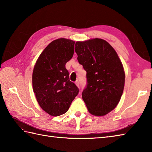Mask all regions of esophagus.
Listing matches in <instances>:
<instances>
[{
  "label": "esophagus",
  "instance_id": "esophagus-1",
  "mask_svg": "<svg viewBox=\"0 0 152 152\" xmlns=\"http://www.w3.org/2000/svg\"><path fill=\"white\" fill-rule=\"evenodd\" d=\"M75 83H76V85L78 86V87H79V85H80V83H79V80H76V82H75Z\"/></svg>",
  "mask_w": 152,
  "mask_h": 152
}]
</instances>
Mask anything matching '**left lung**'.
<instances>
[{
	"instance_id": "left-lung-1",
	"label": "left lung",
	"mask_w": 152,
	"mask_h": 152,
	"mask_svg": "<svg viewBox=\"0 0 152 152\" xmlns=\"http://www.w3.org/2000/svg\"><path fill=\"white\" fill-rule=\"evenodd\" d=\"M75 51L87 72L83 101L91 114L104 115L116 107L124 91L125 72L121 61L114 48L100 38L77 42Z\"/></svg>"
}]
</instances>
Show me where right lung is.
Returning <instances> with one entry per match:
<instances>
[{
	"instance_id": "add662e5",
	"label": "right lung",
	"mask_w": 152,
	"mask_h": 152,
	"mask_svg": "<svg viewBox=\"0 0 152 152\" xmlns=\"http://www.w3.org/2000/svg\"><path fill=\"white\" fill-rule=\"evenodd\" d=\"M74 43L65 38L51 42L40 54L34 67V93L40 107L51 115L66 113L79 93L78 87L70 81L65 67L74 55Z\"/></svg>"
}]
</instances>
